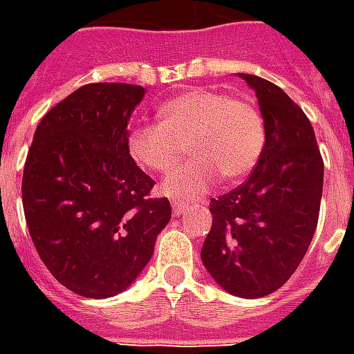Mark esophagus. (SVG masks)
<instances>
[{
  "mask_svg": "<svg viewBox=\"0 0 354 354\" xmlns=\"http://www.w3.org/2000/svg\"><path fill=\"white\" fill-rule=\"evenodd\" d=\"M187 210V205H185L184 201H172V212L174 216H182Z\"/></svg>",
  "mask_w": 354,
  "mask_h": 354,
  "instance_id": "34e87169",
  "label": "esophagus"
}]
</instances>
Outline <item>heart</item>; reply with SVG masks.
Instances as JSON below:
<instances>
[{
	"instance_id": "1",
	"label": "heart",
	"mask_w": 354,
	"mask_h": 354,
	"mask_svg": "<svg viewBox=\"0 0 354 354\" xmlns=\"http://www.w3.org/2000/svg\"><path fill=\"white\" fill-rule=\"evenodd\" d=\"M161 123L134 127L127 140L132 161L167 172L184 155L195 157L162 180L169 197L193 199L222 176L235 182L250 174L266 147V123L250 102L208 88H192L159 108Z\"/></svg>"
}]
</instances>
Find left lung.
I'll use <instances>...</instances> for the list:
<instances>
[{"instance_id": "1", "label": "left lung", "mask_w": 354, "mask_h": 354, "mask_svg": "<svg viewBox=\"0 0 354 354\" xmlns=\"http://www.w3.org/2000/svg\"><path fill=\"white\" fill-rule=\"evenodd\" d=\"M260 104L266 147L237 189L210 201L201 260L233 296L273 294L304 260L317 230L324 162L304 109L281 87L239 73Z\"/></svg>"}]
</instances>
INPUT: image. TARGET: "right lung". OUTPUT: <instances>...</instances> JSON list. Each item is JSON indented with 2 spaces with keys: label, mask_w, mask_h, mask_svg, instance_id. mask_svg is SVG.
<instances>
[{
  "label": "right lung",
  "mask_w": 354,
  "mask_h": 354,
  "mask_svg": "<svg viewBox=\"0 0 354 354\" xmlns=\"http://www.w3.org/2000/svg\"><path fill=\"white\" fill-rule=\"evenodd\" d=\"M144 94L129 83L77 88L45 113L28 151L22 205L35 250L83 297L129 288L170 222L169 199H147L155 182L127 147Z\"/></svg>",
  "instance_id": "add662e5"
}]
</instances>
